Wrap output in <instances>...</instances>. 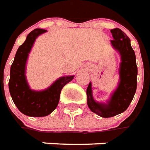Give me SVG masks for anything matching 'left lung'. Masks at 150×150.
Listing matches in <instances>:
<instances>
[{
    "label": "left lung",
    "mask_w": 150,
    "mask_h": 150,
    "mask_svg": "<svg viewBox=\"0 0 150 150\" xmlns=\"http://www.w3.org/2000/svg\"><path fill=\"white\" fill-rule=\"evenodd\" d=\"M113 40L111 46L119 53L121 58L119 64V82L117 88L106 103L97 102L92 96V83L87 88V103L92 112L103 118H110L122 113L131 103L137 89L138 67L135 53L130 45L129 37L119 28L111 30Z\"/></svg>",
    "instance_id": "left-lung-1"
}]
</instances>
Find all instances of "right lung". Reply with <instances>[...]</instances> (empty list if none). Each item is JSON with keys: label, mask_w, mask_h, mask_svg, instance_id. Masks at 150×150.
<instances>
[{"label": "right lung", "mask_w": 150, "mask_h": 150, "mask_svg": "<svg viewBox=\"0 0 150 150\" xmlns=\"http://www.w3.org/2000/svg\"><path fill=\"white\" fill-rule=\"evenodd\" d=\"M46 31L36 28L28 34L25 42L18 48L10 69V95L19 111L28 116H47L54 111L62 88L74 78V75L61 76L50 87L41 91L30 88L26 77L27 61L37 37Z\"/></svg>", "instance_id": "1"}]
</instances>
